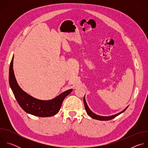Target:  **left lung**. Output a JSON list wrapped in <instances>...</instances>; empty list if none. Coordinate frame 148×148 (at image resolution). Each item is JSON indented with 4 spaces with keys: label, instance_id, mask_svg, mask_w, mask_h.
Wrapping results in <instances>:
<instances>
[{
    "label": "left lung",
    "instance_id": "1",
    "mask_svg": "<svg viewBox=\"0 0 148 148\" xmlns=\"http://www.w3.org/2000/svg\"><path fill=\"white\" fill-rule=\"evenodd\" d=\"M84 106H85V109L86 110V112L88 114V115L91 117L92 118L94 119H97V120H99V121H108V120H111L114 118H115L116 116H117L118 115H119V114L123 113L126 109H127V108L128 107H126L125 110H123L122 111L120 112L118 114H116L115 115H111V116H100V115H97L95 114H94L93 112H92L90 109L89 108L88 105L86 102V99H85V96L84 97Z\"/></svg>",
    "mask_w": 148,
    "mask_h": 148
}]
</instances>
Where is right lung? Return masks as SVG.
Masks as SVG:
<instances>
[{"label":"right lung","instance_id":"1","mask_svg":"<svg viewBox=\"0 0 148 148\" xmlns=\"http://www.w3.org/2000/svg\"><path fill=\"white\" fill-rule=\"evenodd\" d=\"M13 57L9 68V84L21 108L28 114L40 117H49L56 114L61 108L63 100L71 93L73 89L67 90L50 100L35 98L25 92L18 85L13 69Z\"/></svg>","mask_w":148,"mask_h":148}]
</instances>
